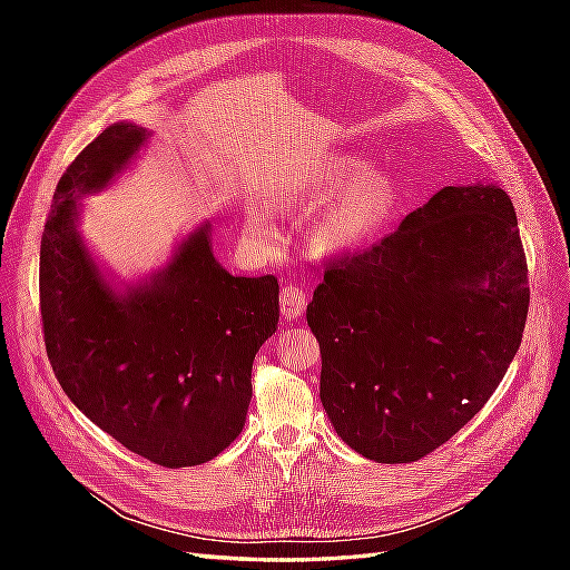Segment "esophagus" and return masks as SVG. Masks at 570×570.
I'll list each match as a JSON object with an SVG mask.
<instances>
[{
	"mask_svg": "<svg viewBox=\"0 0 570 570\" xmlns=\"http://www.w3.org/2000/svg\"><path fill=\"white\" fill-rule=\"evenodd\" d=\"M306 308V292L299 285H285L281 289V314L285 318H299Z\"/></svg>",
	"mask_w": 570,
	"mask_h": 570,
	"instance_id": "obj_1",
	"label": "esophagus"
}]
</instances>
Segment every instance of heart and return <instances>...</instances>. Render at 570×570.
Masks as SVG:
<instances>
[{"label":"heart","mask_w":570,"mask_h":570,"mask_svg":"<svg viewBox=\"0 0 570 570\" xmlns=\"http://www.w3.org/2000/svg\"><path fill=\"white\" fill-rule=\"evenodd\" d=\"M287 199L304 209L327 204L312 228V243L323 254H347L381 235L402 206V185L387 170L354 154L323 159L287 189ZM249 228L268 235L262 209L252 206Z\"/></svg>","instance_id":"heart-1"}]
</instances>
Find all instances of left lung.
Instances as JSON below:
<instances>
[{
	"mask_svg": "<svg viewBox=\"0 0 570 570\" xmlns=\"http://www.w3.org/2000/svg\"><path fill=\"white\" fill-rule=\"evenodd\" d=\"M530 287L502 187H442L381 243L327 264L306 321L337 435L411 463L469 423L523 337Z\"/></svg>",
	"mask_w": 570,
	"mask_h": 570,
	"instance_id": "1",
	"label": "left lung"
}]
</instances>
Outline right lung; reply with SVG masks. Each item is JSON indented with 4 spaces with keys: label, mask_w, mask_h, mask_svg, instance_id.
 I'll list each match as a JSON object with an SVG mask.
<instances>
[{
    "label": "right lung",
    "mask_w": 570,
    "mask_h": 570,
    "mask_svg": "<svg viewBox=\"0 0 570 570\" xmlns=\"http://www.w3.org/2000/svg\"><path fill=\"white\" fill-rule=\"evenodd\" d=\"M145 142V128L114 124L66 168L40 245V314L68 400L126 450L185 469L243 433L254 356L278 327V281L230 275L204 223L149 281L109 285L76 199L105 189Z\"/></svg>",
    "instance_id": "1"
}]
</instances>
